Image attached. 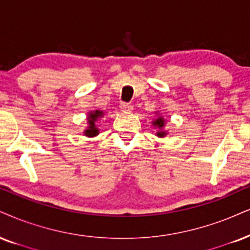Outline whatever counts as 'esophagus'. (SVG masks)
<instances>
[{
    "mask_svg": "<svg viewBox=\"0 0 250 250\" xmlns=\"http://www.w3.org/2000/svg\"><path fill=\"white\" fill-rule=\"evenodd\" d=\"M120 109L124 111V112H131L133 110V105L130 103H120Z\"/></svg>",
    "mask_w": 250,
    "mask_h": 250,
    "instance_id": "1",
    "label": "esophagus"
}]
</instances>
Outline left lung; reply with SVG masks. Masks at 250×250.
Instances as JSON below:
<instances>
[{"mask_svg": "<svg viewBox=\"0 0 250 250\" xmlns=\"http://www.w3.org/2000/svg\"><path fill=\"white\" fill-rule=\"evenodd\" d=\"M153 125L155 126V127L159 128V131L156 132V135H158V137L163 138L166 134H167V132L162 131V128L165 127V119H163V117H161V116L158 117V119H155L153 122Z\"/></svg>", "mask_w": 250, "mask_h": 250, "instance_id": "8db88e82", "label": "left lung"}]
</instances>
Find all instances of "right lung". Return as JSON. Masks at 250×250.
Here are the masks:
<instances>
[{"label": "right lung", "instance_id": "1", "mask_svg": "<svg viewBox=\"0 0 250 250\" xmlns=\"http://www.w3.org/2000/svg\"><path fill=\"white\" fill-rule=\"evenodd\" d=\"M103 117V111L96 110V111H92V112L88 113V124L89 126L87 127V130H84V135L87 137H95V135L98 134V128L95 125V122L98 118Z\"/></svg>", "mask_w": 250, "mask_h": 250}]
</instances>
